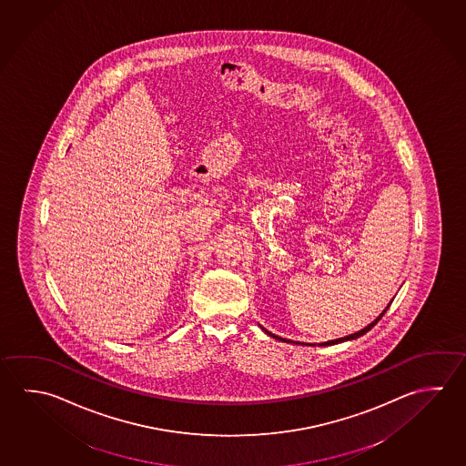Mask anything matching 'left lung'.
Masks as SVG:
<instances>
[{"label":"left lung","mask_w":466,"mask_h":466,"mask_svg":"<svg viewBox=\"0 0 466 466\" xmlns=\"http://www.w3.org/2000/svg\"><path fill=\"white\" fill-rule=\"evenodd\" d=\"M391 302L388 304V308L391 306ZM388 308H386V309H384L383 312H381V314H380V316H378V318H376L375 320L371 322V324H368V326L365 327V329H361V330H359V332H355V334L347 335V337H342V339H335V340H329V342L320 343V345H335V343H342L347 342V340H355V339H359V337L367 334L368 330H371V329H373V327H375L376 324H378V320L383 318L384 312L388 310ZM261 329H263V327H261ZM263 330H265V334H268L269 337H273V339H277V340H281V342H288V340H285V339H281V337H278V335L271 334V332H268L267 329H263Z\"/></svg>","instance_id":"1"}]
</instances>
